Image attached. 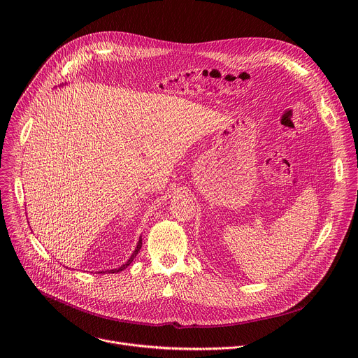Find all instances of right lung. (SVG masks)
Masks as SVG:
<instances>
[{
	"mask_svg": "<svg viewBox=\"0 0 358 358\" xmlns=\"http://www.w3.org/2000/svg\"><path fill=\"white\" fill-rule=\"evenodd\" d=\"M140 249H141V238L138 239V242H137V246H136V249H134V252L131 253V257L129 258V261L124 264V265H122L120 268H117V269H110V271H100V272H97V273H115V272H122L123 269H126L133 261H134V258H136V255L140 252Z\"/></svg>",
	"mask_w": 358,
	"mask_h": 358,
	"instance_id": "1",
	"label": "right lung"
}]
</instances>
